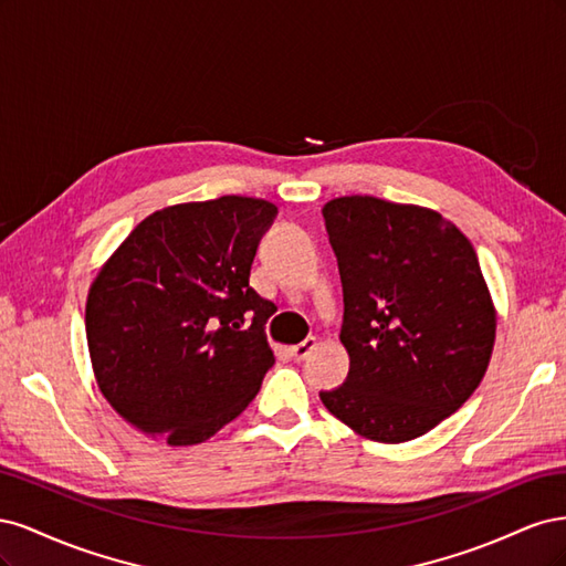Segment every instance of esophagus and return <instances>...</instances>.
<instances>
[{
    "instance_id": "obj_1",
    "label": "esophagus",
    "mask_w": 566,
    "mask_h": 566,
    "mask_svg": "<svg viewBox=\"0 0 566 566\" xmlns=\"http://www.w3.org/2000/svg\"><path fill=\"white\" fill-rule=\"evenodd\" d=\"M316 337H306L304 342H300V345H295V347H290V356L295 358V361H304L306 356H310L314 349H316Z\"/></svg>"
}]
</instances>
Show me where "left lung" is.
<instances>
[{"label":"left lung","mask_w":566,"mask_h":566,"mask_svg":"<svg viewBox=\"0 0 566 566\" xmlns=\"http://www.w3.org/2000/svg\"><path fill=\"white\" fill-rule=\"evenodd\" d=\"M337 256L347 380L321 391L331 413L399 443L453 416L482 382L495 312L476 252L451 221L373 196L323 208Z\"/></svg>","instance_id":"left-lung-1"}]
</instances>
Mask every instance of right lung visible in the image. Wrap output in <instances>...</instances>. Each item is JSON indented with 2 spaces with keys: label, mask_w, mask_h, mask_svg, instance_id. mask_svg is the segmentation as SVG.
I'll use <instances>...</instances> for the list:
<instances>
[{
  "label": "right lung",
  "mask_w": 566,
  "mask_h": 566,
  "mask_svg": "<svg viewBox=\"0 0 566 566\" xmlns=\"http://www.w3.org/2000/svg\"><path fill=\"white\" fill-rule=\"evenodd\" d=\"M279 208L224 196L146 217L87 297L96 382L136 430L193 447L238 418L273 366L250 269Z\"/></svg>",
  "instance_id": "right-lung-1"
}]
</instances>
